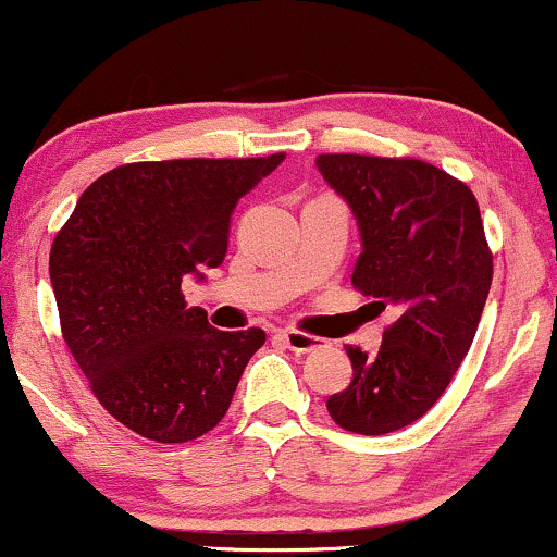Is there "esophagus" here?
I'll use <instances>...</instances> for the list:
<instances>
[{
    "label": "esophagus",
    "mask_w": 557,
    "mask_h": 557,
    "mask_svg": "<svg viewBox=\"0 0 557 557\" xmlns=\"http://www.w3.org/2000/svg\"><path fill=\"white\" fill-rule=\"evenodd\" d=\"M280 337H283V343L290 350H296V354H311V350H317L319 345H322L319 337L306 335V332H298V330H283L280 332Z\"/></svg>",
    "instance_id": "1"
}]
</instances>
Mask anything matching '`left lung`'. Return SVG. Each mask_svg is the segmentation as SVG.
<instances>
[{
	"label": "left lung",
	"instance_id": "1",
	"mask_svg": "<svg viewBox=\"0 0 557 557\" xmlns=\"http://www.w3.org/2000/svg\"><path fill=\"white\" fill-rule=\"evenodd\" d=\"M317 170L361 230L350 283L395 319L376 356L348 345L354 380L330 395L343 430L387 434L440 400L474 341L492 251L471 188L421 159L319 154Z\"/></svg>",
	"mask_w": 557,
	"mask_h": 557
}]
</instances>
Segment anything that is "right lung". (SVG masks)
Wrapping results in <instances>:
<instances>
[{
  "mask_svg": "<svg viewBox=\"0 0 557 557\" xmlns=\"http://www.w3.org/2000/svg\"><path fill=\"white\" fill-rule=\"evenodd\" d=\"M285 154L114 168L83 190L49 253L60 327L96 400L154 443L220 424L264 330H214L188 274L225 261L235 203Z\"/></svg>",
  "mask_w": 557,
  "mask_h": 557,
  "instance_id": "obj_1",
  "label": "right lung"
}]
</instances>
